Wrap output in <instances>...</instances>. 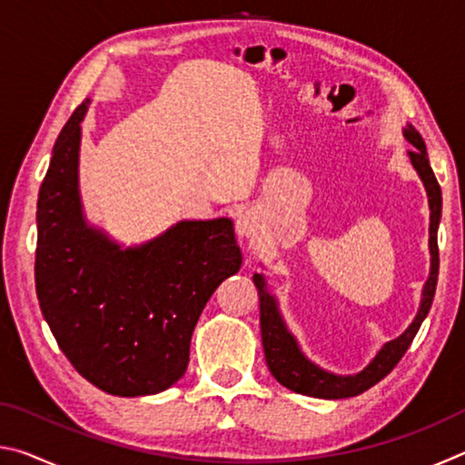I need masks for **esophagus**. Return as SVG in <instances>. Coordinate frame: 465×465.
Instances as JSON below:
<instances>
[{
	"label": "esophagus",
	"mask_w": 465,
	"mask_h": 465,
	"mask_svg": "<svg viewBox=\"0 0 465 465\" xmlns=\"http://www.w3.org/2000/svg\"><path fill=\"white\" fill-rule=\"evenodd\" d=\"M261 230V217L256 215V211H243L242 215L235 219V232H238L240 238H254V235Z\"/></svg>",
	"instance_id": "obj_1"
}]
</instances>
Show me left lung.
<instances>
[{"label":"left lung","mask_w":465,"mask_h":465,"mask_svg":"<svg viewBox=\"0 0 465 465\" xmlns=\"http://www.w3.org/2000/svg\"><path fill=\"white\" fill-rule=\"evenodd\" d=\"M404 137L408 143L414 147V152H408L412 168L422 180L424 191L429 196V209H430V223H429V252H430V269L429 279L422 287V297L419 312H416L414 320L411 322L402 334L393 341L385 342L375 357L361 369L359 373L352 375H338L332 371H326L320 365L308 359V355L302 351L295 334L291 332L285 318L279 310V302L274 297L262 272H254V285L258 289V299H261V334H262V346H264V359L269 365V371L274 380L287 390L303 393V396L322 398V400H342L352 398L359 393L373 388L380 383L385 375H388L398 361L404 357L408 346L414 341L416 332H419L420 324L427 318L430 310L432 297H435L437 277H439V248H437V232L440 222V186L437 183L432 168L429 163V153L424 147V141L420 133L416 131L412 124L404 127Z\"/></svg>","instance_id":"left-lung-1"}]
</instances>
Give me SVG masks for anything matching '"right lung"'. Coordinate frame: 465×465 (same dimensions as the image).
I'll list each match as a JSON object with an SVG mask.
<instances>
[{
	"instance_id": "right-lung-1",
	"label": "right lung",
	"mask_w": 465,
	"mask_h": 465,
	"mask_svg": "<svg viewBox=\"0 0 465 465\" xmlns=\"http://www.w3.org/2000/svg\"><path fill=\"white\" fill-rule=\"evenodd\" d=\"M88 106L59 133L38 193V303L77 373L113 396H153L184 375L201 312L242 250L227 217L183 219L135 246L92 225L80 193Z\"/></svg>"
}]
</instances>
